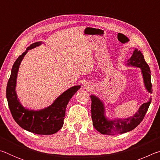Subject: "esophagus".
<instances>
[{"instance_id":"34e87169","label":"esophagus","mask_w":160,"mask_h":160,"mask_svg":"<svg viewBox=\"0 0 160 160\" xmlns=\"http://www.w3.org/2000/svg\"><path fill=\"white\" fill-rule=\"evenodd\" d=\"M85 87L87 89H90V85L89 83H85Z\"/></svg>"}]
</instances>
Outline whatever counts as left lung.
I'll return each instance as SVG.
<instances>
[{"mask_svg":"<svg viewBox=\"0 0 160 160\" xmlns=\"http://www.w3.org/2000/svg\"><path fill=\"white\" fill-rule=\"evenodd\" d=\"M127 65L140 68L144 80L145 88L150 93H152V85L151 83L150 67L146 63L142 53L135 48L131 58L128 61ZM91 112L93 126L97 131L103 135H116L127 132L133 130L141 123L150 106L151 100L142 104L135 114L128 118H118L109 120L104 116V107L98 97L91 95Z\"/></svg>","mask_w":160,"mask_h":160,"instance_id":"1","label":"left lung"}]
</instances>
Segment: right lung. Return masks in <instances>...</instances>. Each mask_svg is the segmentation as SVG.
I'll use <instances>...</instances> for the list:
<instances>
[{
  "label": "right lung",
  "instance_id": "right-lung-1",
  "mask_svg": "<svg viewBox=\"0 0 160 160\" xmlns=\"http://www.w3.org/2000/svg\"><path fill=\"white\" fill-rule=\"evenodd\" d=\"M41 44V42H38L31 44L15 61L8 82L6 97L11 114L19 126L35 134L51 135L58 132L62 128L68 103L81 86L77 85L70 88L61 94L51 106L42 110H29L22 106L15 92L19 66L28 51Z\"/></svg>",
  "mask_w": 160,
  "mask_h": 160
}]
</instances>
